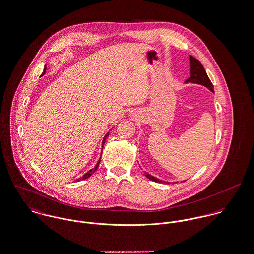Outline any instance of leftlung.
I'll return each instance as SVG.
<instances>
[{
	"instance_id": "8db88e82",
	"label": "left lung",
	"mask_w": 254,
	"mask_h": 254,
	"mask_svg": "<svg viewBox=\"0 0 254 254\" xmlns=\"http://www.w3.org/2000/svg\"><path fill=\"white\" fill-rule=\"evenodd\" d=\"M190 66H191V69H190V77L187 78L185 80V82H192V83H198V84H201V85H204L205 87L208 88L211 92H213V85L211 83V81L209 80L208 78V74L206 72V70L204 69L203 65L201 64V62L197 59H195L194 57L190 56ZM145 176L147 179H149L150 181L152 182H155V183H164L160 180L148 175L145 173Z\"/></svg>"
}]
</instances>
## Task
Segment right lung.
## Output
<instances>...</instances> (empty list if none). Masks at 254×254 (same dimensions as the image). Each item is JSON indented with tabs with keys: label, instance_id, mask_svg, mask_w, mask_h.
Wrapping results in <instances>:
<instances>
[{
	"label": "right lung",
	"instance_id": "add662e5",
	"mask_svg": "<svg viewBox=\"0 0 254 254\" xmlns=\"http://www.w3.org/2000/svg\"><path fill=\"white\" fill-rule=\"evenodd\" d=\"M45 73H46V67H45V69H44V72H43V74H45ZM108 136H109V135L107 134V135H106V137L104 138V140H103V146H104V143H105V141H106V138H107ZM100 161H101V158L99 159V161H98V163H97V165L95 166V168H93V169H91L89 172H87L85 175H83V177H81L80 179H78V180H77V182H79V181H82V180H85V179H88V178H89V177L92 175L93 173H94V172L97 170V168H98V166H99V164H100Z\"/></svg>",
	"mask_w": 254,
	"mask_h": 254
}]
</instances>
